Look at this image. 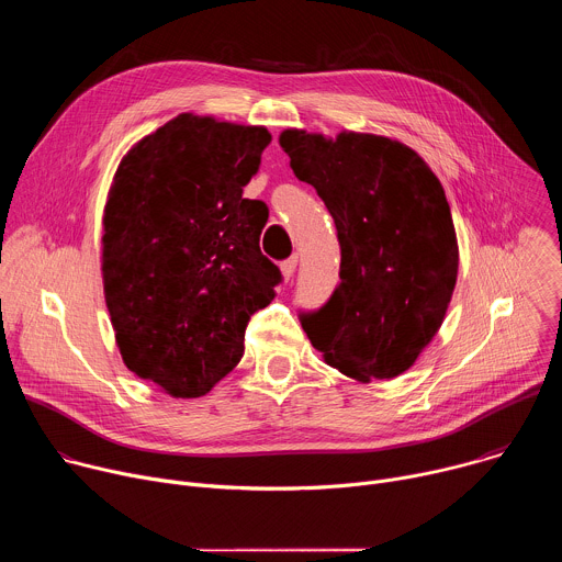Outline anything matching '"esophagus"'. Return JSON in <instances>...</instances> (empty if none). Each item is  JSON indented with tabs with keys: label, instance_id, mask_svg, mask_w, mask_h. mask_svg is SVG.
Returning <instances> with one entry per match:
<instances>
[{
	"label": "esophagus",
	"instance_id": "1",
	"mask_svg": "<svg viewBox=\"0 0 562 562\" xmlns=\"http://www.w3.org/2000/svg\"><path fill=\"white\" fill-rule=\"evenodd\" d=\"M295 267H297V258H295V256L282 262V276H284V280H286V282L293 278V273H295Z\"/></svg>",
	"mask_w": 562,
	"mask_h": 562
}]
</instances>
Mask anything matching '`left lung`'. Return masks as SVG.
<instances>
[{"label":"left lung","mask_w":562,"mask_h":562,"mask_svg":"<svg viewBox=\"0 0 562 562\" xmlns=\"http://www.w3.org/2000/svg\"><path fill=\"white\" fill-rule=\"evenodd\" d=\"M297 180L329 209L340 284L300 323L327 364L358 380L405 373L438 334L458 278V243L445 189L397 139L297 128L280 135Z\"/></svg>","instance_id":"8db88e82"}]
</instances>
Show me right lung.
Segmentation results:
<instances>
[{
    "mask_svg": "<svg viewBox=\"0 0 562 562\" xmlns=\"http://www.w3.org/2000/svg\"><path fill=\"white\" fill-rule=\"evenodd\" d=\"M271 133L182 113L120 162L104 206V297L124 364L173 397L209 393L245 353L280 269L269 209L243 198Z\"/></svg>",
    "mask_w": 562,
    "mask_h": 562,
    "instance_id": "right-lung-1",
    "label": "right lung"
}]
</instances>
